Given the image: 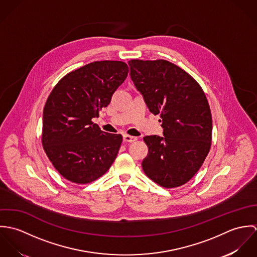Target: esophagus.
<instances>
[{"label":"esophagus","instance_id":"1","mask_svg":"<svg viewBox=\"0 0 257 257\" xmlns=\"http://www.w3.org/2000/svg\"><path fill=\"white\" fill-rule=\"evenodd\" d=\"M138 139L136 137H132V136H128V135H123V142H125V143H134Z\"/></svg>","mask_w":257,"mask_h":257}]
</instances>
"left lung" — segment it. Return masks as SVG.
Wrapping results in <instances>:
<instances>
[{
	"label": "left lung",
	"instance_id": "left-lung-1",
	"mask_svg": "<svg viewBox=\"0 0 257 257\" xmlns=\"http://www.w3.org/2000/svg\"><path fill=\"white\" fill-rule=\"evenodd\" d=\"M131 78L149 110L159 114L163 136L144 138L148 154L142 165L147 177L164 188L187 183L200 169L212 142V114L197 81L163 60L128 61Z\"/></svg>",
	"mask_w": 257,
	"mask_h": 257
}]
</instances>
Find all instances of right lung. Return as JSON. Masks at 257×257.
I'll list each match as a JSON object with an SVG mask.
<instances>
[{
	"instance_id": "right-lung-1",
	"label": "right lung",
	"mask_w": 257,
	"mask_h": 257,
	"mask_svg": "<svg viewBox=\"0 0 257 257\" xmlns=\"http://www.w3.org/2000/svg\"><path fill=\"white\" fill-rule=\"evenodd\" d=\"M122 61H95L65 75L43 109L42 146L54 168L76 184L93 182L114 161L121 135L101 131L92 119L110 104L125 80Z\"/></svg>"
}]
</instances>
